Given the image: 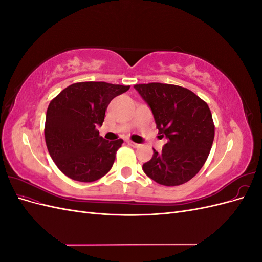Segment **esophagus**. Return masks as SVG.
Returning a JSON list of instances; mask_svg holds the SVG:
<instances>
[{"instance_id":"34e87169","label":"esophagus","mask_w":262,"mask_h":262,"mask_svg":"<svg viewBox=\"0 0 262 262\" xmlns=\"http://www.w3.org/2000/svg\"><path fill=\"white\" fill-rule=\"evenodd\" d=\"M126 144H128L129 146H131V147H133V148H137V147H139L140 145L138 144V143H134V142H132V141H126Z\"/></svg>"}]
</instances>
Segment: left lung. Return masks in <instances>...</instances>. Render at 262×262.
Here are the masks:
<instances>
[{
    "instance_id": "1",
    "label": "left lung",
    "mask_w": 262,
    "mask_h": 262,
    "mask_svg": "<svg viewBox=\"0 0 262 262\" xmlns=\"http://www.w3.org/2000/svg\"><path fill=\"white\" fill-rule=\"evenodd\" d=\"M134 89L152 110L158 133L166 137L161 153L143 164L146 175L157 184L179 186L193 178L210 154L214 123L207 102L185 87L148 83Z\"/></svg>"
}]
</instances>
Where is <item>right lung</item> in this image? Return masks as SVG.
<instances>
[{
	"instance_id": "obj_1",
	"label": "right lung",
	"mask_w": 262,
	"mask_h": 262,
	"mask_svg": "<svg viewBox=\"0 0 262 262\" xmlns=\"http://www.w3.org/2000/svg\"><path fill=\"white\" fill-rule=\"evenodd\" d=\"M129 89L105 82L74 83L50 101L46 115V144L66 176L92 182L113 167L123 140L107 141L96 128L104 122L109 102Z\"/></svg>"
}]
</instances>
